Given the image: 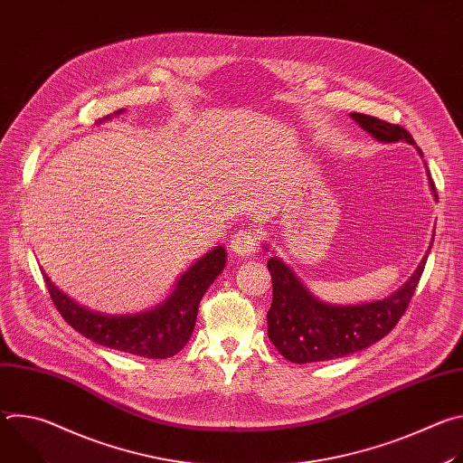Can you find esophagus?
Instances as JSON below:
<instances>
[{
  "mask_svg": "<svg viewBox=\"0 0 463 463\" xmlns=\"http://www.w3.org/2000/svg\"><path fill=\"white\" fill-rule=\"evenodd\" d=\"M258 245V232L254 229H241L231 240V249L236 256L247 258L256 250Z\"/></svg>",
  "mask_w": 463,
  "mask_h": 463,
  "instance_id": "34e87169",
  "label": "esophagus"
}]
</instances>
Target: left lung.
Here are the masks:
<instances>
[{
    "label": "left lung",
    "instance_id": "left-lung-1",
    "mask_svg": "<svg viewBox=\"0 0 463 463\" xmlns=\"http://www.w3.org/2000/svg\"><path fill=\"white\" fill-rule=\"evenodd\" d=\"M352 118L381 143L405 141L416 146L412 136L398 124L364 113H352ZM418 152L423 157L420 148ZM429 183L438 200L430 174ZM430 247L402 289L383 300L355 306H337L318 300L297 279L295 271L277 256H271L268 261L273 280V304L268 311V335L271 343L288 361L306 364L345 357L381 341L407 311Z\"/></svg>",
    "mask_w": 463,
    "mask_h": 463
}]
</instances>
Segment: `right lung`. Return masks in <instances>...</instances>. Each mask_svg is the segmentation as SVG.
Here are the masks:
<instances>
[{
    "mask_svg": "<svg viewBox=\"0 0 463 463\" xmlns=\"http://www.w3.org/2000/svg\"><path fill=\"white\" fill-rule=\"evenodd\" d=\"M122 111L118 109L117 113ZM223 268L225 249L220 245L181 275L175 289L165 302L136 315H108L88 309L60 291L43 269L42 273L54 307L79 334L111 350L148 359H166L188 343L195 326L197 307Z\"/></svg>",
    "mask_w": 463,
    "mask_h": 463,
    "instance_id": "add662e5",
    "label": "right lung"
}]
</instances>
